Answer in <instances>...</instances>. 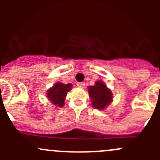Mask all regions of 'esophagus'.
Instances as JSON below:
<instances>
[{"label": "esophagus", "mask_w": 160, "mask_h": 160, "mask_svg": "<svg viewBox=\"0 0 160 160\" xmlns=\"http://www.w3.org/2000/svg\"><path fill=\"white\" fill-rule=\"evenodd\" d=\"M77 87L80 88H85V83H77Z\"/></svg>", "instance_id": "obj_1"}]
</instances>
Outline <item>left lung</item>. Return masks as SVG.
<instances>
[{
    "instance_id": "1",
    "label": "left lung",
    "mask_w": 160,
    "mask_h": 160,
    "mask_svg": "<svg viewBox=\"0 0 160 160\" xmlns=\"http://www.w3.org/2000/svg\"><path fill=\"white\" fill-rule=\"evenodd\" d=\"M91 104L94 108L104 110L113 101V93L102 80L95 82L93 86L88 87Z\"/></svg>"
}]
</instances>
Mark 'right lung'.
<instances>
[{
  "label": "right lung",
  "instance_id": "1",
  "mask_svg": "<svg viewBox=\"0 0 160 160\" xmlns=\"http://www.w3.org/2000/svg\"><path fill=\"white\" fill-rule=\"evenodd\" d=\"M72 88V84L71 83L65 84L61 82H56L47 90L46 97L55 107L62 108L65 104L64 101L67 98V93L70 91Z\"/></svg>",
  "mask_w": 160,
  "mask_h": 160
}]
</instances>
